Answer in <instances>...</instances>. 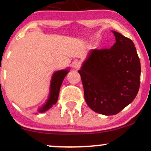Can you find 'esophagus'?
Listing matches in <instances>:
<instances>
[{"instance_id": "1", "label": "esophagus", "mask_w": 151, "mask_h": 151, "mask_svg": "<svg viewBox=\"0 0 151 151\" xmlns=\"http://www.w3.org/2000/svg\"><path fill=\"white\" fill-rule=\"evenodd\" d=\"M81 63L79 61H74L73 62V68H74V69L76 70H78L79 68H81Z\"/></svg>"}]
</instances>
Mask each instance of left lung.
<instances>
[{
    "instance_id": "1",
    "label": "left lung",
    "mask_w": 151,
    "mask_h": 151,
    "mask_svg": "<svg viewBox=\"0 0 151 151\" xmlns=\"http://www.w3.org/2000/svg\"><path fill=\"white\" fill-rule=\"evenodd\" d=\"M112 32L116 42L109 49L91 50L78 70L87 105L107 116L118 114L134 101L141 73L134 42L117 31Z\"/></svg>"
}]
</instances>
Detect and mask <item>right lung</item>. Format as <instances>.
Instances as JSON below:
<instances>
[{
	"label": "right lung",
	"mask_w": 151,
	"mask_h": 151,
	"mask_svg": "<svg viewBox=\"0 0 151 151\" xmlns=\"http://www.w3.org/2000/svg\"><path fill=\"white\" fill-rule=\"evenodd\" d=\"M69 72V69L62 70L56 71L53 73L52 76L51 81H50V95H49L48 99L46 101L45 104L42 106V107L39 109V112L42 113L47 111L49 109L51 108L54 104H56L59 98V90L62 86V81L67 74Z\"/></svg>",
	"instance_id": "obj_1"
}]
</instances>
